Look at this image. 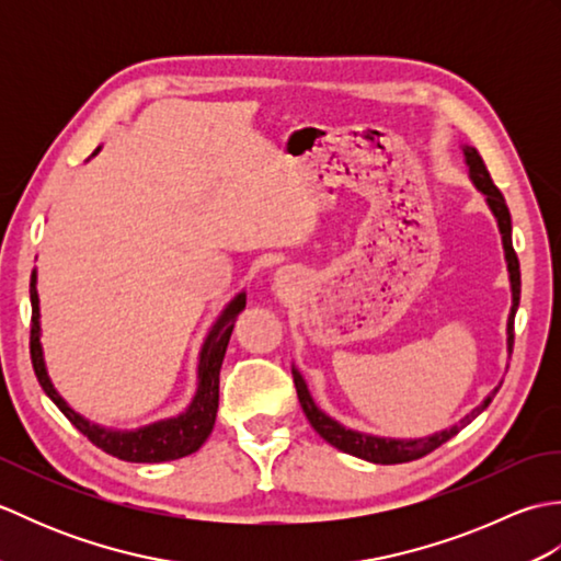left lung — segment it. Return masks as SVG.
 Instances as JSON below:
<instances>
[{
    "label": "left lung",
    "mask_w": 561,
    "mask_h": 561,
    "mask_svg": "<svg viewBox=\"0 0 561 561\" xmlns=\"http://www.w3.org/2000/svg\"><path fill=\"white\" fill-rule=\"evenodd\" d=\"M462 153H465V163H468V169H470V178H472L474 187H478L480 193L486 197V205H490L492 214L496 217L499 231H502V243H504L508 279H511V296H514V306H511L508 325H506V335H508L506 342H508V352H511V350H514V318H516V308H518V301H520V265H518L514 243H511V214H508L504 195L499 193V187L492 183V175H490V171H486V165L478 153V149L462 147ZM291 374H294L296 396H299L301 408H304L308 422H311L316 432L323 436L330 446L350 453V456H356V458L368 460V462H378V465H396V462H410V460H416V458H424L426 453H432L440 444H446V440L456 436L465 424H470V420H474V416H478L480 412L490 408V402L499 390V388H494L490 396L484 398L480 408H474L468 416H465V420H460L456 426L444 428V432L424 436V438H383V436L354 432V428H347V426H342L340 422L332 420V416H328L313 402L304 376L296 371V368H291Z\"/></svg>",
    "instance_id": "left-lung-1"
}]
</instances>
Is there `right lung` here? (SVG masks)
I'll list each match as a JSON object with an SVG mask.
<instances>
[{
  "label": "right lung",
  "mask_w": 561,
  "mask_h": 561,
  "mask_svg": "<svg viewBox=\"0 0 561 561\" xmlns=\"http://www.w3.org/2000/svg\"><path fill=\"white\" fill-rule=\"evenodd\" d=\"M31 306H33V318H31L33 371L38 376V383L45 390V396L57 404L59 412H62L93 446H99L101 450L108 453V456L127 460V462H165V460L185 458L205 444L207 436L211 434L214 420H217V410H219L221 362H224L226 347H229L236 316L245 308V294H238L236 299L224 308V313L219 316L217 323L211 325L205 344H202L199 364H197V392L193 402H190V408L183 414L171 416V420L153 422L149 426L135 428V432H115V428L91 424L89 420H83L79 412L69 408L65 398L55 390L45 368L43 347H41V306H38V289H35V272L31 274Z\"/></svg>",
  "instance_id": "right-lung-1"
}]
</instances>
